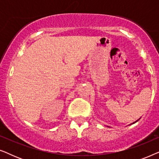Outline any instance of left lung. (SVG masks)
Returning <instances> with one entry per match:
<instances>
[{
    "mask_svg": "<svg viewBox=\"0 0 159 159\" xmlns=\"http://www.w3.org/2000/svg\"><path fill=\"white\" fill-rule=\"evenodd\" d=\"M139 119H138V120H137V121H134V122H133V123H132V124H134V123H135V122H137V121H138L139 120Z\"/></svg>",
    "mask_w": 159,
    "mask_h": 159,
    "instance_id": "1",
    "label": "left lung"
}]
</instances>
